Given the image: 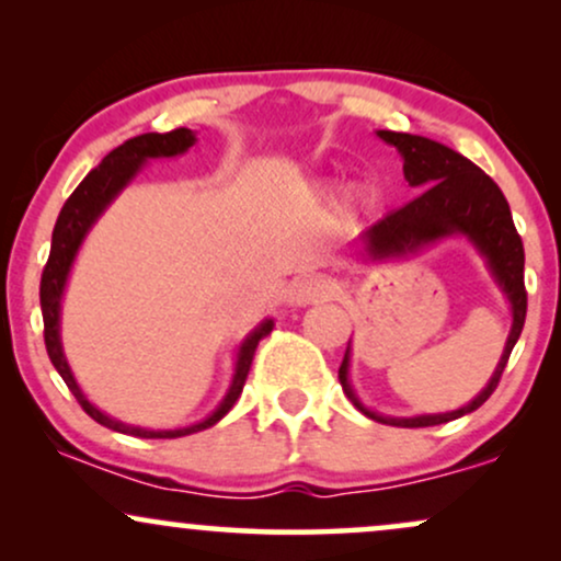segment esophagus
Instances as JSON below:
<instances>
[{
  "label": "esophagus",
  "instance_id": "1",
  "mask_svg": "<svg viewBox=\"0 0 561 561\" xmlns=\"http://www.w3.org/2000/svg\"><path fill=\"white\" fill-rule=\"evenodd\" d=\"M334 282L327 279V276H302L289 289V298H293L295 306H311V302L330 300L334 295Z\"/></svg>",
  "mask_w": 561,
  "mask_h": 561
}]
</instances>
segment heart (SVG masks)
I'll return each instance as SVG.
<instances>
[{"label": "heart", "mask_w": 561, "mask_h": 561, "mask_svg": "<svg viewBox=\"0 0 561 561\" xmlns=\"http://www.w3.org/2000/svg\"><path fill=\"white\" fill-rule=\"evenodd\" d=\"M364 195H362V192H356V195H351V205H356L358 203V199H362Z\"/></svg>", "instance_id": "b5f03b06"}]
</instances>
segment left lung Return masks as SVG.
<instances>
[{
  "label": "left lung",
  "instance_id": "1",
  "mask_svg": "<svg viewBox=\"0 0 561 561\" xmlns=\"http://www.w3.org/2000/svg\"><path fill=\"white\" fill-rule=\"evenodd\" d=\"M377 137L401 152L405 182L414 190H422V195L366 229L358 240V255L366 263L401 261L422 253L430 244L448 240V237H465L485 261L493 282L512 306V330H508L504 353L495 364L493 377L467 405L446 411V414L382 416L366 409L351 385V343H347L345 358L340 364V385L362 414L375 422L392 424V427H433V424H446L480 409L504 375L508 353L517 345L525 327V250L517 229H514L504 192L472 160L440 141L416 137V134L377 131Z\"/></svg>",
  "mask_w": 561,
  "mask_h": 561
}]
</instances>
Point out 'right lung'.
Masks as SVG:
<instances>
[{"mask_svg": "<svg viewBox=\"0 0 561 561\" xmlns=\"http://www.w3.org/2000/svg\"><path fill=\"white\" fill-rule=\"evenodd\" d=\"M195 131L192 128H173L165 134H141L124 141L121 147H115L111 156L102 158V163L87 173V179L76 186L73 195L66 199L60 216H57L55 231H53V248H49V261L44 266L42 274V289H38V298H42V317H44V343H47L49 362L55 364L57 375L62 377V382L68 385V390L73 392L76 401L81 403V409L92 416L94 422H100L102 427L115 430V433L134 435V437H184L199 430L214 427L216 422H221L229 414L231 405L237 403L240 392L244 388V379H248L250 364H253L255 347H259L261 337H266L274 330V319H263L248 337L242 340L237 347L234 358V375H231V385L227 396L221 398V403L210 411L205 420L195 424H186V427L176 430H147V427H134L115 416L105 414L96 405L83 396V390L76 382L73 371H70L66 353H62V340H60V311H62V293H66L70 268H73L76 255H79L83 240L92 231L96 218L111 208V203L128 184L134 182V176L145 169L147 160L158 158H176L184 156L192 145H195Z\"/></svg>", "mask_w": 561, "mask_h": 561, "instance_id": "1", "label": "right lung"}]
</instances>
